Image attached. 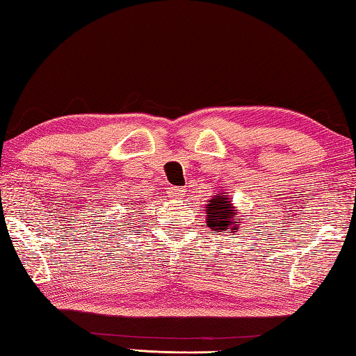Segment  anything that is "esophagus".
Here are the masks:
<instances>
[{"label": "esophagus", "mask_w": 356, "mask_h": 356, "mask_svg": "<svg viewBox=\"0 0 356 356\" xmlns=\"http://www.w3.org/2000/svg\"><path fill=\"white\" fill-rule=\"evenodd\" d=\"M185 195V190L180 188V187H171L169 188V196L174 200H182Z\"/></svg>", "instance_id": "obj_1"}]
</instances>
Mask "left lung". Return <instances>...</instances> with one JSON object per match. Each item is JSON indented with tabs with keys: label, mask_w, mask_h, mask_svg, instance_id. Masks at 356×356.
<instances>
[{
	"label": "left lung",
	"mask_w": 356,
	"mask_h": 356,
	"mask_svg": "<svg viewBox=\"0 0 356 356\" xmlns=\"http://www.w3.org/2000/svg\"><path fill=\"white\" fill-rule=\"evenodd\" d=\"M206 223L212 231H217L218 234L229 233L234 234L239 231V212L238 207H234L228 193L213 195L206 204Z\"/></svg>",
	"instance_id": "left-lung-1"
}]
</instances>
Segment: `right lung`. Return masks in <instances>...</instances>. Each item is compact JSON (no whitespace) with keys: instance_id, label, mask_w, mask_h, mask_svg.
I'll list each match as a JSON object with an SVG mask.
<instances>
[{"instance_id":"right-lung-1","label":"right lung","mask_w":356,"mask_h":356,"mask_svg":"<svg viewBox=\"0 0 356 356\" xmlns=\"http://www.w3.org/2000/svg\"><path fill=\"white\" fill-rule=\"evenodd\" d=\"M133 204H134V202H133ZM129 209H131V207H129Z\"/></svg>"}]
</instances>
